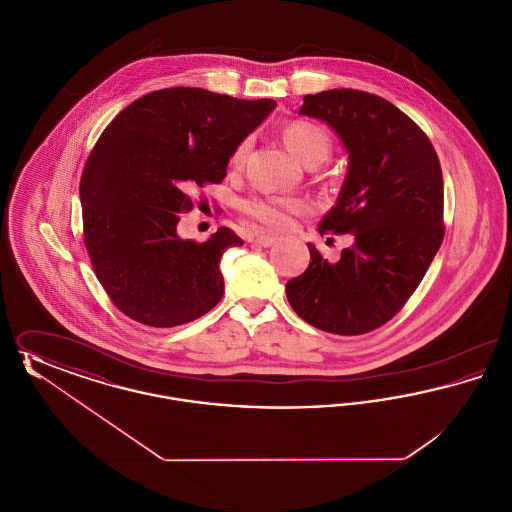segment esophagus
I'll use <instances>...</instances> for the list:
<instances>
[{
  "instance_id": "esophagus-1",
  "label": "esophagus",
  "mask_w": 512,
  "mask_h": 512,
  "mask_svg": "<svg viewBox=\"0 0 512 512\" xmlns=\"http://www.w3.org/2000/svg\"><path fill=\"white\" fill-rule=\"evenodd\" d=\"M253 242L263 245V247H270V245L276 244V238H274V236H268V234H257Z\"/></svg>"
}]
</instances>
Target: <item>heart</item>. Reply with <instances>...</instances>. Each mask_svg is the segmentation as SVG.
Listing matches in <instances>:
<instances>
[{"mask_svg":"<svg viewBox=\"0 0 512 512\" xmlns=\"http://www.w3.org/2000/svg\"><path fill=\"white\" fill-rule=\"evenodd\" d=\"M282 136L293 155L309 169L322 165L330 157L334 147L330 132L322 124L309 119H295L288 122L282 130ZM249 146H251V140L244 138L232 149L230 153L232 169L238 171L244 167ZM240 209L253 224L265 230L282 232L292 226L293 219L297 215H303L305 211H309V201L303 197H288V195H251L240 203Z\"/></svg>","mask_w":512,"mask_h":512,"instance_id":"1","label":"heart"}]
</instances>
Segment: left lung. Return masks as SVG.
<instances>
[{
	"label": "left lung",
	"mask_w": 512,
	"mask_h": 512,
	"mask_svg": "<svg viewBox=\"0 0 512 512\" xmlns=\"http://www.w3.org/2000/svg\"><path fill=\"white\" fill-rule=\"evenodd\" d=\"M299 113L330 124L349 151L338 203L318 232L351 234L353 245L328 263L309 244V267L288 280L286 295L318 330L361 336L405 307L443 242L438 153L411 117L368 92L305 96Z\"/></svg>",
	"instance_id": "1"
}]
</instances>
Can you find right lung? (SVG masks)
<instances>
[{
  "label": "right lung",
  "instance_id": "right-lung-1",
  "mask_svg": "<svg viewBox=\"0 0 512 512\" xmlns=\"http://www.w3.org/2000/svg\"><path fill=\"white\" fill-rule=\"evenodd\" d=\"M276 107L201 88H165L107 124L80 178L84 245L99 284L126 317L172 328L224 293L220 257L244 240L222 226L207 242L176 234L188 190L220 184L230 153Z\"/></svg>",
  "mask_w": 512,
  "mask_h": 512
}]
</instances>
